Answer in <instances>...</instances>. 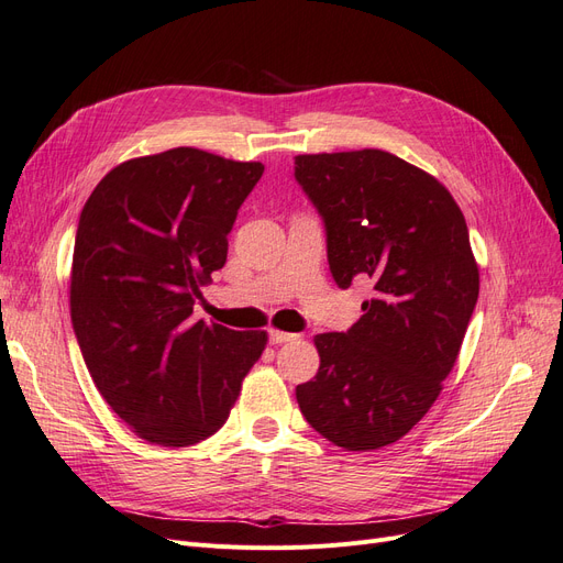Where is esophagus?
Returning a JSON list of instances; mask_svg holds the SVG:
<instances>
[{
    "mask_svg": "<svg viewBox=\"0 0 563 563\" xmlns=\"http://www.w3.org/2000/svg\"><path fill=\"white\" fill-rule=\"evenodd\" d=\"M294 340H298V335H296V333H286V331H277V329H272V331H269V343H272V345L294 343Z\"/></svg>",
    "mask_w": 563,
    "mask_h": 563,
    "instance_id": "esophagus-1",
    "label": "esophagus"
}]
</instances>
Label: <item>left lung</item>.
<instances>
[{
    "mask_svg": "<svg viewBox=\"0 0 563 563\" xmlns=\"http://www.w3.org/2000/svg\"><path fill=\"white\" fill-rule=\"evenodd\" d=\"M296 180L327 225L335 284H373L350 331L314 335L321 364L296 399L331 444L376 451L413 430L455 366L479 298L465 216L385 150L298 155Z\"/></svg>",
    "mask_w": 563,
    "mask_h": 563,
    "instance_id": "left-lung-1",
    "label": "left lung"
}]
</instances>
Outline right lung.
<instances>
[{
    "mask_svg": "<svg viewBox=\"0 0 563 563\" xmlns=\"http://www.w3.org/2000/svg\"><path fill=\"white\" fill-rule=\"evenodd\" d=\"M261 162L174 147L114 166L79 216L70 314L100 395L150 444L180 449L223 428L265 331L192 319L228 261V232Z\"/></svg>",
    "mask_w": 563,
    "mask_h": 563,
    "instance_id": "1",
    "label": "right lung"
}]
</instances>
